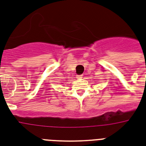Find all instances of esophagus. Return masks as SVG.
<instances>
[{
  "instance_id": "obj_1",
  "label": "esophagus",
  "mask_w": 146,
  "mask_h": 146,
  "mask_svg": "<svg viewBox=\"0 0 146 146\" xmlns=\"http://www.w3.org/2000/svg\"><path fill=\"white\" fill-rule=\"evenodd\" d=\"M82 77H83L82 75H77V76H76V78H77V79H82Z\"/></svg>"
}]
</instances>
